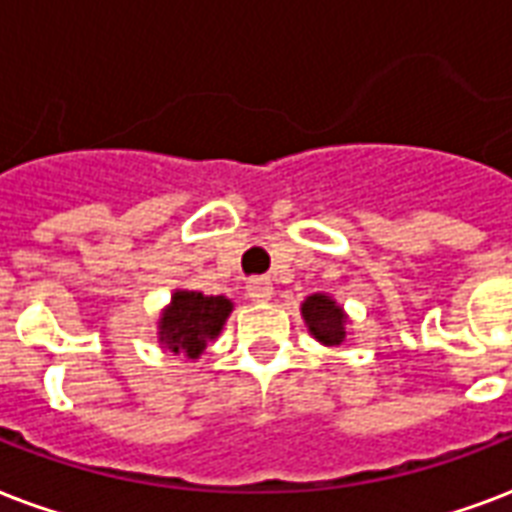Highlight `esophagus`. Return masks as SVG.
I'll use <instances>...</instances> for the list:
<instances>
[{"mask_svg":"<svg viewBox=\"0 0 512 512\" xmlns=\"http://www.w3.org/2000/svg\"><path fill=\"white\" fill-rule=\"evenodd\" d=\"M247 295L252 300H268L273 295V284L263 276H257V279H249L247 282Z\"/></svg>","mask_w":512,"mask_h":512,"instance_id":"1","label":"esophagus"}]
</instances>
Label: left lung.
I'll return each mask as SVG.
<instances>
[{
	"instance_id": "1",
	"label": "left lung",
	"mask_w": 512,
	"mask_h": 512,
	"mask_svg": "<svg viewBox=\"0 0 512 512\" xmlns=\"http://www.w3.org/2000/svg\"><path fill=\"white\" fill-rule=\"evenodd\" d=\"M300 311H303L308 330L325 346H338L346 338V330H343L346 317H343L341 306H335V300H330L327 295H311Z\"/></svg>"
}]
</instances>
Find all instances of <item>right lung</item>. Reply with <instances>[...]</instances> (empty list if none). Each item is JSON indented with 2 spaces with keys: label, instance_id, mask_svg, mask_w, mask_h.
Here are the masks:
<instances>
[{
  "label": "right lung",
  "instance_id": "obj_1",
  "mask_svg": "<svg viewBox=\"0 0 512 512\" xmlns=\"http://www.w3.org/2000/svg\"><path fill=\"white\" fill-rule=\"evenodd\" d=\"M230 300L204 292H174L161 317V341L179 357H201L206 343L217 338L230 314Z\"/></svg>",
  "mask_w": 512,
  "mask_h": 512
}]
</instances>
